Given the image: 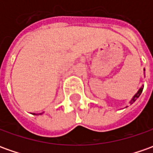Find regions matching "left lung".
<instances>
[{
	"instance_id": "left-lung-1",
	"label": "left lung",
	"mask_w": 153,
	"mask_h": 153,
	"mask_svg": "<svg viewBox=\"0 0 153 153\" xmlns=\"http://www.w3.org/2000/svg\"><path fill=\"white\" fill-rule=\"evenodd\" d=\"M142 90H143V87H142V88H141L140 90H138L137 93V94L134 95V97L132 98V100H131V104H132V103H133L134 101H135V100H137V99L138 97H139V96L141 95V94H142Z\"/></svg>"
}]
</instances>
